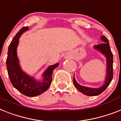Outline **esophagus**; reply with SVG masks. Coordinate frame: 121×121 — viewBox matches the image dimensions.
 Segmentation results:
<instances>
[{"label":"esophagus","mask_w":121,"mask_h":121,"mask_svg":"<svg viewBox=\"0 0 121 121\" xmlns=\"http://www.w3.org/2000/svg\"><path fill=\"white\" fill-rule=\"evenodd\" d=\"M69 56H66V58H69Z\"/></svg>","instance_id":"esophagus-1"}]
</instances>
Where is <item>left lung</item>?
<instances>
[{
    "mask_svg": "<svg viewBox=\"0 0 121 121\" xmlns=\"http://www.w3.org/2000/svg\"><path fill=\"white\" fill-rule=\"evenodd\" d=\"M101 39L104 43L95 45L94 48L101 52L103 55L105 56V57L106 58V76L104 84L100 88H92L83 86L78 84L76 82L74 76L73 77V84L75 88L79 92L87 96H95L100 95L109 85L113 77V55L112 53L111 48H110L108 39L105 37L104 35L101 36Z\"/></svg>",
    "mask_w": 121,
    "mask_h": 121,
    "instance_id": "left-lung-1",
    "label": "left lung"
}]
</instances>
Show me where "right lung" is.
Segmentation results:
<instances>
[{"label": "right lung", "mask_w": 121, "mask_h": 121, "mask_svg": "<svg viewBox=\"0 0 121 121\" xmlns=\"http://www.w3.org/2000/svg\"><path fill=\"white\" fill-rule=\"evenodd\" d=\"M28 29V26L23 27L13 38L9 46L6 65L9 77L13 86L23 95L28 97H34L41 95L48 89L52 81L53 71L59 64L50 66L43 73L42 81H37L22 71L17 57V48L20 37Z\"/></svg>", "instance_id": "obj_1"}]
</instances>
